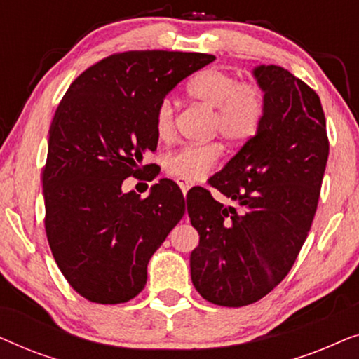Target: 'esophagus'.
I'll return each instance as SVG.
<instances>
[{"label": "esophagus", "instance_id": "obj_1", "mask_svg": "<svg viewBox=\"0 0 359 359\" xmlns=\"http://www.w3.org/2000/svg\"><path fill=\"white\" fill-rule=\"evenodd\" d=\"M176 183L180 184V188H181V191H183V194L188 193L191 186H193V183H189V181H186V180H178V181H176Z\"/></svg>", "mask_w": 359, "mask_h": 359}]
</instances>
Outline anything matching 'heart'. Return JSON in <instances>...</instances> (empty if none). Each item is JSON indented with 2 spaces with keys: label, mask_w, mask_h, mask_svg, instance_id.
Listing matches in <instances>:
<instances>
[{
  "label": "heart",
  "mask_w": 359,
  "mask_h": 359,
  "mask_svg": "<svg viewBox=\"0 0 359 359\" xmlns=\"http://www.w3.org/2000/svg\"><path fill=\"white\" fill-rule=\"evenodd\" d=\"M193 100L203 102L214 112V130L230 142L252 139L259 129L266 111V93L257 81H242L232 72L208 68L196 75L188 85ZM176 109L170 97L156 104L154 126L161 140L175 132ZM219 144L183 145L165 156V170L186 181L204 178L220 156Z\"/></svg>",
  "instance_id": "obj_1"
}]
</instances>
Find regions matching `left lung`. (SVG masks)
<instances>
[{
  "label": "left lung",
  "mask_w": 359,
  "mask_h": 359,
  "mask_svg": "<svg viewBox=\"0 0 359 359\" xmlns=\"http://www.w3.org/2000/svg\"><path fill=\"white\" fill-rule=\"evenodd\" d=\"M253 76L266 93L262 124L209 180L237 208L204 188L186 198L199 233L191 279L205 301L224 307L259 301L291 271L316 215L328 158L317 93L278 65H259Z\"/></svg>",
  "instance_id": "8db88e82"
}]
</instances>
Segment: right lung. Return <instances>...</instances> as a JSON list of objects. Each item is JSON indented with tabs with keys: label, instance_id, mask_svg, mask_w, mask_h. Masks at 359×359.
Here are the masks:
<instances>
[{
	"label": "right lung",
	"instance_id": "right-lung-1",
	"mask_svg": "<svg viewBox=\"0 0 359 359\" xmlns=\"http://www.w3.org/2000/svg\"><path fill=\"white\" fill-rule=\"evenodd\" d=\"M214 55L168 50L114 53L72 83L48 130L42 170L46 233L57 266L88 301L121 304L147 283V264L184 215L178 184L122 193L158 144L156 104ZM154 180V178H151Z\"/></svg>",
	"mask_w": 359,
	"mask_h": 359
}]
</instances>
